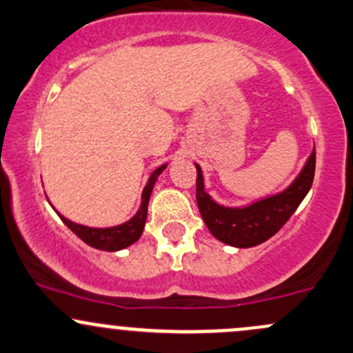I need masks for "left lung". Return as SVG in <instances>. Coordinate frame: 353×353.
Wrapping results in <instances>:
<instances>
[{"label": "left lung", "mask_w": 353, "mask_h": 353, "mask_svg": "<svg viewBox=\"0 0 353 353\" xmlns=\"http://www.w3.org/2000/svg\"><path fill=\"white\" fill-rule=\"evenodd\" d=\"M314 164H316V154L313 148L310 157L304 162L301 172L288 188L245 206H225L214 201L205 189L201 165L194 164L198 170L196 201L211 235L235 248H250L264 243L283 228L285 221L306 198L313 184Z\"/></svg>", "instance_id": "left-lung-1"}]
</instances>
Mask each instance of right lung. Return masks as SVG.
Listing matches in <instances>:
<instances>
[{
  "label": "right lung",
  "mask_w": 353,
  "mask_h": 353,
  "mask_svg": "<svg viewBox=\"0 0 353 353\" xmlns=\"http://www.w3.org/2000/svg\"><path fill=\"white\" fill-rule=\"evenodd\" d=\"M169 164H162L159 165L154 172L150 174L148 177L145 188L142 191V203H140L139 211L133 214L130 220L125 221V223L114 225V226H106V228H96V226H86L76 223V221H70L64 214L59 213L57 210L54 211L59 214L64 225L68 226L72 233H76L84 243H88L89 247L98 248V250H105V252H118L123 250V248L130 247L137 242V240L142 236L143 233V226H145L147 221V208H148V199H150L152 189H154L155 183H157L159 176L165 170V167Z\"/></svg>",
  "instance_id": "1"
}]
</instances>
